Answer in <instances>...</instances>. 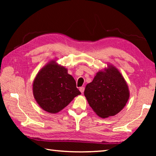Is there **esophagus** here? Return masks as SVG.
<instances>
[{
    "label": "esophagus",
    "instance_id": "1",
    "mask_svg": "<svg viewBox=\"0 0 156 156\" xmlns=\"http://www.w3.org/2000/svg\"><path fill=\"white\" fill-rule=\"evenodd\" d=\"M79 90H80V91L82 92V93H83L84 91V87H80V88H79Z\"/></svg>",
    "mask_w": 156,
    "mask_h": 156
}]
</instances>
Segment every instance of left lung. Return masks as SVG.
I'll return each instance as SVG.
<instances>
[{"instance_id":"obj_1","label":"left lung","mask_w":156,"mask_h":156,"mask_svg":"<svg viewBox=\"0 0 156 156\" xmlns=\"http://www.w3.org/2000/svg\"><path fill=\"white\" fill-rule=\"evenodd\" d=\"M84 96L89 105L102 118L114 116L125 106L129 97L127 84L113 66L98 72L87 85Z\"/></svg>"}]
</instances>
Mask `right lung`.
Wrapping results in <instances>:
<instances>
[{
    "label": "right lung",
    "instance_id": "right-lung-1",
    "mask_svg": "<svg viewBox=\"0 0 156 156\" xmlns=\"http://www.w3.org/2000/svg\"><path fill=\"white\" fill-rule=\"evenodd\" d=\"M33 92L39 105L50 113L66 107L73 98L81 94L76 81L67 69L52 61L39 72L33 84Z\"/></svg>",
    "mask_w": 156,
    "mask_h": 156
}]
</instances>
